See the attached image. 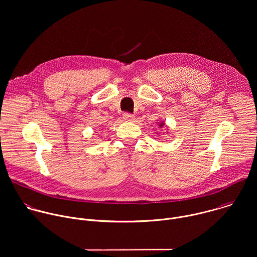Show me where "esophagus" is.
<instances>
[{
    "label": "esophagus",
    "instance_id": "1",
    "mask_svg": "<svg viewBox=\"0 0 257 257\" xmlns=\"http://www.w3.org/2000/svg\"><path fill=\"white\" fill-rule=\"evenodd\" d=\"M123 119H124L125 121H133V120H134V116L131 115V114H129V113H124V114H123Z\"/></svg>",
    "mask_w": 257,
    "mask_h": 257
}]
</instances>
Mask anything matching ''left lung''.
Wrapping results in <instances>:
<instances>
[{
	"mask_svg": "<svg viewBox=\"0 0 257 257\" xmlns=\"http://www.w3.org/2000/svg\"><path fill=\"white\" fill-rule=\"evenodd\" d=\"M158 123H159L160 128H162V127H164V126H165V122H164V121H162V122H158Z\"/></svg>",
	"mask_w": 257,
	"mask_h": 257,
	"instance_id": "1",
	"label": "left lung"
}]
</instances>
